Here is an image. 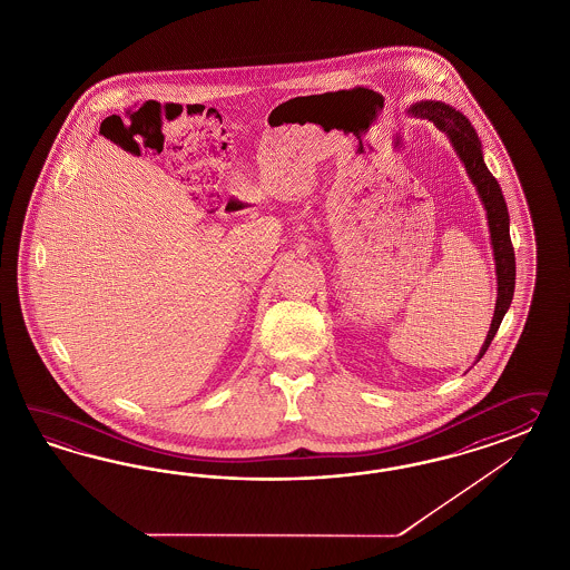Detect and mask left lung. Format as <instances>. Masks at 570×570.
I'll use <instances>...</instances> for the list:
<instances>
[{"mask_svg": "<svg viewBox=\"0 0 570 570\" xmlns=\"http://www.w3.org/2000/svg\"><path fill=\"white\" fill-rule=\"evenodd\" d=\"M407 112L414 115V117H420V119H429L443 134H448L453 150L464 163L466 173L470 175L472 184L476 186V191H479L484 210H487V224H489V232H491L495 274H498V301H495V313H493V320H491V328H489L484 345L481 346V353H479V360H481L489 345H491L493 336L498 334L505 311L510 309V303H512V296H514V284H517V259H514V246L510 240L508 205L503 200L498 179L491 175V171L484 165L481 139L476 136L474 127L470 125V121L460 110H455L453 106L445 102L426 100V102H415L414 106H410Z\"/></svg>", "mask_w": 570, "mask_h": 570, "instance_id": "obj_1", "label": "left lung"}]
</instances>
